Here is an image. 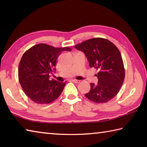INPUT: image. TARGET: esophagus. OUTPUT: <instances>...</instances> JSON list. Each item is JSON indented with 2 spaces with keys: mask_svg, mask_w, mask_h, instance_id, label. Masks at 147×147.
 <instances>
[{
  "mask_svg": "<svg viewBox=\"0 0 147 147\" xmlns=\"http://www.w3.org/2000/svg\"><path fill=\"white\" fill-rule=\"evenodd\" d=\"M73 82L76 84H78L80 82V80H73Z\"/></svg>",
  "mask_w": 147,
  "mask_h": 147,
  "instance_id": "1",
  "label": "esophagus"
}]
</instances>
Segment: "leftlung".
Wrapping results in <instances>:
<instances>
[{"label":"left lung","instance_id":"1","mask_svg":"<svg viewBox=\"0 0 147 147\" xmlns=\"http://www.w3.org/2000/svg\"><path fill=\"white\" fill-rule=\"evenodd\" d=\"M74 48L85 54L90 67L98 69V82L91 83L85 96L95 103H105L119 93L125 73L120 51L108 39L92 38L78 44Z\"/></svg>","mask_w":147,"mask_h":147}]
</instances>
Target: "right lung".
Instances as JSON below:
<instances>
[{"label": "right lung", "instance_id": "add662e5", "mask_svg": "<svg viewBox=\"0 0 147 147\" xmlns=\"http://www.w3.org/2000/svg\"><path fill=\"white\" fill-rule=\"evenodd\" d=\"M69 47L55 48L46 44L34 45L26 51L19 65V80L24 93L37 104H49L63 91L66 82L50 80L49 74L55 73L56 59Z\"/></svg>", "mask_w": 147, "mask_h": 147}]
</instances>
